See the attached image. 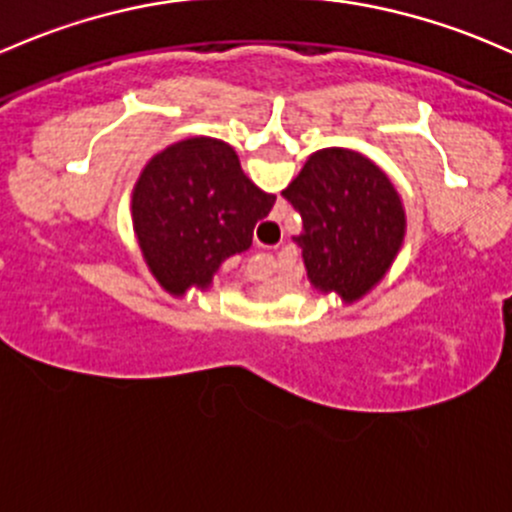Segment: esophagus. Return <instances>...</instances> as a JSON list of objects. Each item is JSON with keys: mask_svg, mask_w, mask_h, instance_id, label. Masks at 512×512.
<instances>
[{"mask_svg": "<svg viewBox=\"0 0 512 512\" xmlns=\"http://www.w3.org/2000/svg\"><path fill=\"white\" fill-rule=\"evenodd\" d=\"M257 274H260L262 282L272 284V287H274L272 292H270V299H272V301H282V297H284L282 274H279L277 265H265V267H260V270H257Z\"/></svg>", "mask_w": 512, "mask_h": 512, "instance_id": "1", "label": "esophagus"}]
</instances>
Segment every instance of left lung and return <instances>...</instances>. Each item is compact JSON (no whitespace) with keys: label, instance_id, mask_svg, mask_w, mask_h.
<instances>
[{"label":"left lung","instance_id":"1","mask_svg":"<svg viewBox=\"0 0 512 512\" xmlns=\"http://www.w3.org/2000/svg\"><path fill=\"white\" fill-rule=\"evenodd\" d=\"M304 220L301 255L314 292L360 301L397 257V196L368 159L324 149L287 191Z\"/></svg>","mask_w":512,"mask_h":512}]
</instances>
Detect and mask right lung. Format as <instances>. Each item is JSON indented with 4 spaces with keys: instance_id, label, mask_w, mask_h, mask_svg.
<instances>
[{
    "instance_id": "right-lung-1",
    "label": "right lung",
    "mask_w": 512,
    "mask_h": 512,
    "mask_svg": "<svg viewBox=\"0 0 512 512\" xmlns=\"http://www.w3.org/2000/svg\"><path fill=\"white\" fill-rule=\"evenodd\" d=\"M240 161L225 144L181 142L147 169V184L171 206L164 223L144 240V260L171 297L191 287L208 289L220 265L252 242V228L270 203L252 198L228 208L218 198L240 188Z\"/></svg>"
}]
</instances>
